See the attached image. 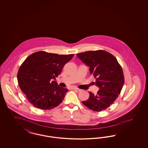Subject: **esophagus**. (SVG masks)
<instances>
[{
    "mask_svg": "<svg viewBox=\"0 0 148 148\" xmlns=\"http://www.w3.org/2000/svg\"><path fill=\"white\" fill-rule=\"evenodd\" d=\"M73 89L77 92H80V91H82V90H81V89H79V88H73Z\"/></svg>",
    "mask_w": 148,
    "mask_h": 148,
    "instance_id": "34e87169",
    "label": "esophagus"
}]
</instances>
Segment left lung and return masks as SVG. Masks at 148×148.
I'll return each instance as SVG.
<instances>
[{
    "mask_svg": "<svg viewBox=\"0 0 148 148\" xmlns=\"http://www.w3.org/2000/svg\"><path fill=\"white\" fill-rule=\"evenodd\" d=\"M77 56L89 67L99 88L96 95L89 92V98L83 104L95 112L105 110L118 97L124 84L121 66L115 56L104 50L85 51Z\"/></svg>",
    "mask_w": 148,
    "mask_h": 148,
    "instance_id": "left-lung-1",
    "label": "left lung"
}]
</instances>
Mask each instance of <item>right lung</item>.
Masks as SVG:
<instances>
[{"mask_svg":"<svg viewBox=\"0 0 148 148\" xmlns=\"http://www.w3.org/2000/svg\"><path fill=\"white\" fill-rule=\"evenodd\" d=\"M74 54L59 55L45 51L31 54L21 64L17 75L20 88L29 101L44 110L59 106L68 91L52 80L60 74Z\"/></svg>","mask_w":148,"mask_h":148,"instance_id":"1","label":"right lung"}]
</instances>
